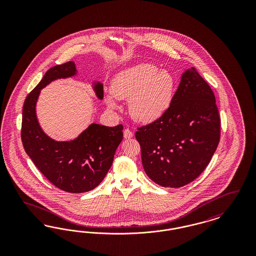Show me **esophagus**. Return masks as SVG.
Returning <instances> with one entry per match:
<instances>
[{"mask_svg":"<svg viewBox=\"0 0 256 256\" xmlns=\"http://www.w3.org/2000/svg\"><path fill=\"white\" fill-rule=\"evenodd\" d=\"M134 136V132L130 130V128H126L124 130V137L126 138V139H130V138H132Z\"/></svg>","mask_w":256,"mask_h":256,"instance_id":"34e87169","label":"esophagus"}]
</instances>
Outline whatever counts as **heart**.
<instances>
[{
	"mask_svg": "<svg viewBox=\"0 0 256 256\" xmlns=\"http://www.w3.org/2000/svg\"><path fill=\"white\" fill-rule=\"evenodd\" d=\"M176 89L174 76L159 70L152 63H141L117 74L106 97L110 108H117L116 100H128V110L134 120L156 121L169 110Z\"/></svg>",
	"mask_w": 256,
	"mask_h": 256,
	"instance_id": "1",
	"label": "heart"
}]
</instances>
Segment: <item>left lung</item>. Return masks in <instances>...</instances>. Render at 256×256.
I'll return each mask as SVG.
<instances>
[{"label":"left lung","mask_w":256,"mask_h":256,"mask_svg":"<svg viewBox=\"0 0 256 256\" xmlns=\"http://www.w3.org/2000/svg\"><path fill=\"white\" fill-rule=\"evenodd\" d=\"M220 136L215 95L195 67L183 73L165 114L135 132L148 176L170 188L192 182L204 170Z\"/></svg>","instance_id":"1"}]
</instances>
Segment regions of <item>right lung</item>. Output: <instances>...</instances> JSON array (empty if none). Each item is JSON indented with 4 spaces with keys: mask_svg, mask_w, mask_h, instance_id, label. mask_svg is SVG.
<instances>
[{
    "mask_svg": "<svg viewBox=\"0 0 256 256\" xmlns=\"http://www.w3.org/2000/svg\"><path fill=\"white\" fill-rule=\"evenodd\" d=\"M76 74L73 61L50 68L24 100L21 139L26 154L37 169L56 187L68 193H84L96 188L110 169L122 139V124L110 128L92 124L76 139L56 142L42 132L37 122L36 104L40 89L52 80ZM104 98V87L96 86Z\"/></svg>",
    "mask_w": 256,
    "mask_h": 256,
    "instance_id": "1",
    "label": "right lung"
}]
</instances>
